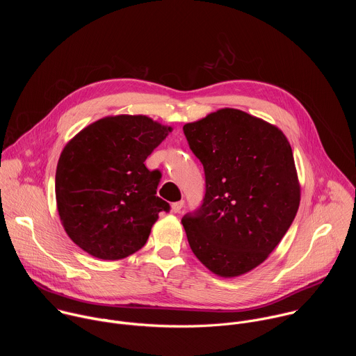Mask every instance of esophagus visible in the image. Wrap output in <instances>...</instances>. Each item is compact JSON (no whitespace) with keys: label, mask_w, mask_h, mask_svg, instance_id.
Instances as JSON below:
<instances>
[{"label":"esophagus","mask_w":356,"mask_h":356,"mask_svg":"<svg viewBox=\"0 0 356 356\" xmlns=\"http://www.w3.org/2000/svg\"><path fill=\"white\" fill-rule=\"evenodd\" d=\"M183 206H184V201L183 200H180V201H176V202H173L172 204V207H170V211L172 213H180V210L183 209Z\"/></svg>","instance_id":"1"}]
</instances>
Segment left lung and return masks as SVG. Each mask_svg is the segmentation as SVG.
Returning a JSON list of instances; mask_svg holds the SVG:
<instances>
[{
  "mask_svg": "<svg viewBox=\"0 0 356 356\" xmlns=\"http://www.w3.org/2000/svg\"><path fill=\"white\" fill-rule=\"evenodd\" d=\"M206 172L204 202L183 217L195 258L217 276H242L264 264L300 206L291 146L276 125L221 108L183 127Z\"/></svg>",
  "mask_w": 356,
  "mask_h": 356,
  "instance_id": "obj_1",
  "label": "left lung"
}]
</instances>
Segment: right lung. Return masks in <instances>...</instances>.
<instances>
[{
  "mask_svg": "<svg viewBox=\"0 0 356 356\" xmlns=\"http://www.w3.org/2000/svg\"><path fill=\"white\" fill-rule=\"evenodd\" d=\"M146 115H110L74 135L56 168V206L69 238L88 255L124 259L147 241L169 204L146 158L172 132Z\"/></svg>",
  "mask_w": 356,
  "mask_h": 356,
  "instance_id": "obj_1",
  "label": "right lung"
}]
</instances>
